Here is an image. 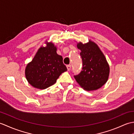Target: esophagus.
<instances>
[{"label": "esophagus", "instance_id": "1", "mask_svg": "<svg viewBox=\"0 0 134 134\" xmlns=\"http://www.w3.org/2000/svg\"><path fill=\"white\" fill-rule=\"evenodd\" d=\"M67 68L68 71H70L71 70V65H67Z\"/></svg>", "mask_w": 134, "mask_h": 134}]
</instances>
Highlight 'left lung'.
<instances>
[{"label":"left lung","instance_id":"obj_1","mask_svg":"<svg viewBox=\"0 0 134 134\" xmlns=\"http://www.w3.org/2000/svg\"><path fill=\"white\" fill-rule=\"evenodd\" d=\"M81 51L82 70L74 78L78 84L87 91L101 87L108 81L109 66L104 55L95 42L89 40L86 44H77Z\"/></svg>","mask_w":134,"mask_h":134}]
</instances>
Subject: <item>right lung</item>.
I'll return each instance as SVG.
<instances>
[{"mask_svg":"<svg viewBox=\"0 0 134 134\" xmlns=\"http://www.w3.org/2000/svg\"><path fill=\"white\" fill-rule=\"evenodd\" d=\"M45 43L47 46L39 48L25 69L28 82L39 89H47L55 84L59 76L67 70L62 56L56 53L55 45L51 42Z\"/></svg>","mask_w":134,"mask_h":134,"instance_id":"obj_1","label":"right lung"}]
</instances>
